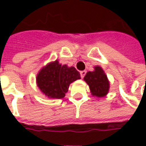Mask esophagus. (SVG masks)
Here are the masks:
<instances>
[{
	"instance_id": "esophagus-1",
	"label": "esophagus",
	"mask_w": 146,
	"mask_h": 146,
	"mask_svg": "<svg viewBox=\"0 0 146 146\" xmlns=\"http://www.w3.org/2000/svg\"><path fill=\"white\" fill-rule=\"evenodd\" d=\"M85 74H86V71H85V70H82V71H80V76H81V78H84V76H85Z\"/></svg>"
}]
</instances>
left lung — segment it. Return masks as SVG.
I'll return each mask as SVG.
<instances>
[{
  "instance_id": "left-lung-1",
  "label": "left lung",
  "mask_w": 146,
  "mask_h": 146,
  "mask_svg": "<svg viewBox=\"0 0 146 146\" xmlns=\"http://www.w3.org/2000/svg\"><path fill=\"white\" fill-rule=\"evenodd\" d=\"M84 80L89 86L90 92L93 97L103 98L109 93V80L100 66H94V70L87 72L84 77Z\"/></svg>"
}]
</instances>
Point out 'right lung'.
I'll return each instance as SVG.
<instances>
[{"instance_id":"add662e5","label":"right lung","mask_w":146,"mask_h":146,"mask_svg":"<svg viewBox=\"0 0 146 146\" xmlns=\"http://www.w3.org/2000/svg\"><path fill=\"white\" fill-rule=\"evenodd\" d=\"M80 79V74L74 66L62 65L58 60L48 62L36 76L37 87L48 98L61 99L68 92L71 83Z\"/></svg>"}]
</instances>
